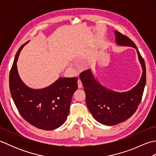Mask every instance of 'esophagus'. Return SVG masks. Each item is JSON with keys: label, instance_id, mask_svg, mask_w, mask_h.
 <instances>
[{"label": "esophagus", "instance_id": "esophagus-1", "mask_svg": "<svg viewBox=\"0 0 156 156\" xmlns=\"http://www.w3.org/2000/svg\"><path fill=\"white\" fill-rule=\"evenodd\" d=\"M78 88H81L82 87V84L80 80H78Z\"/></svg>", "mask_w": 156, "mask_h": 156}]
</instances>
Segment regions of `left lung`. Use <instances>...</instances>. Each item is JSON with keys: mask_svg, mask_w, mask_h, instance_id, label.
Listing matches in <instances>:
<instances>
[{"mask_svg": "<svg viewBox=\"0 0 156 156\" xmlns=\"http://www.w3.org/2000/svg\"><path fill=\"white\" fill-rule=\"evenodd\" d=\"M118 45L131 46L137 49L143 68L141 78L136 87L125 92H117L102 87L95 80L90 69L80 73L84 88L87 107L96 120L105 125H114L127 120L133 115L140 104L146 83V68L144 58L134 42L127 36L115 31Z\"/></svg>", "mask_w": 156, "mask_h": 156, "instance_id": "obj_1", "label": "left lung"}]
</instances>
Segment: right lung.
Masks as SVG:
<instances>
[{
    "mask_svg": "<svg viewBox=\"0 0 156 156\" xmlns=\"http://www.w3.org/2000/svg\"><path fill=\"white\" fill-rule=\"evenodd\" d=\"M25 44L16 52L10 71L11 97L26 121L43 130H53L60 127L67 119L72 96L78 88V78H59L51 86L40 90L28 88L21 81L16 67L20 51Z\"/></svg>",
    "mask_w": 156,
    "mask_h": 156,
    "instance_id": "1",
    "label": "right lung"
}]
</instances>
